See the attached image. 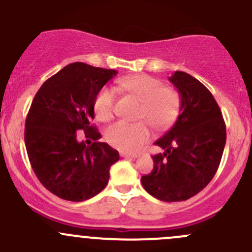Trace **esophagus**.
<instances>
[{
  "instance_id": "obj_1",
  "label": "esophagus",
  "mask_w": 252,
  "mask_h": 252,
  "mask_svg": "<svg viewBox=\"0 0 252 252\" xmlns=\"http://www.w3.org/2000/svg\"><path fill=\"white\" fill-rule=\"evenodd\" d=\"M121 157H131V158H135L138 157L139 155L135 154V152H126V151H121Z\"/></svg>"
}]
</instances>
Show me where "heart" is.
Here are the masks:
<instances>
[{
  "instance_id": "heart-1",
  "label": "heart",
  "mask_w": 252,
  "mask_h": 252,
  "mask_svg": "<svg viewBox=\"0 0 252 252\" xmlns=\"http://www.w3.org/2000/svg\"><path fill=\"white\" fill-rule=\"evenodd\" d=\"M117 88L141 101L138 118L130 123L119 121L106 129L105 139L111 146L122 151H134L151 136L149 123L156 129H166L173 124L182 107L179 93L167 88L158 79L150 75H134L117 81ZM94 112L98 121H111L116 113V94L110 88H102L94 100Z\"/></svg>"
}]
</instances>
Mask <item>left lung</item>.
<instances>
[{"instance_id":"left-lung-1","label":"left lung","mask_w":252,"mask_h":252,"mask_svg":"<svg viewBox=\"0 0 252 252\" xmlns=\"http://www.w3.org/2000/svg\"><path fill=\"white\" fill-rule=\"evenodd\" d=\"M171 83L182 98L174 126L155 144L154 169L142 175L144 189L166 202L185 201L207 187L220 167L227 131L218 103L197 79L177 70Z\"/></svg>"}]
</instances>
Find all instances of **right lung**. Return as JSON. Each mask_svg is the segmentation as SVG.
I'll return each instance as SVG.
<instances>
[{
  "label": "right lung",
  "instance_id": "add662e5",
  "mask_svg": "<svg viewBox=\"0 0 252 252\" xmlns=\"http://www.w3.org/2000/svg\"><path fill=\"white\" fill-rule=\"evenodd\" d=\"M117 70L70 63L41 85L25 119L24 140L30 164L42 185L68 201H84L102 191L117 150L98 141L93 124L94 100ZM83 130L91 147L76 140Z\"/></svg>",
  "mask_w": 252,
  "mask_h": 252
}]
</instances>
